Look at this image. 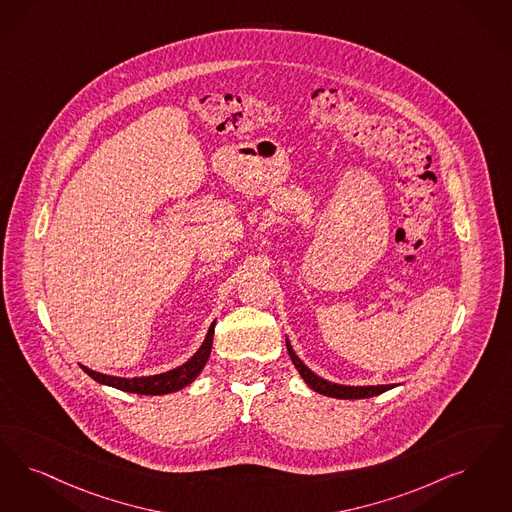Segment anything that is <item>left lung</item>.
Returning a JSON list of instances; mask_svg holds the SVG:
<instances>
[{
	"mask_svg": "<svg viewBox=\"0 0 512 512\" xmlns=\"http://www.w3.org/2000/svg\"><path fill=\"white\" fill-rule=\"evenodd\" d=\"M287 352L289 358L293 362V366L299 371V375L303 377V381L308 387L329 398H339V400H360V398H371L377 394H383L387 390L394 389L396 385H368V387H354V385H339V383H331L328 379L316 375L312 369L305 366V362L295 354V350L291 347L289 339L286 337Z\"/></svg>",
	"mask_w": 512,
	"mask_h": 512,
	"instance_id": "left-lung-1",
	"label": "left lung"
}]
</instances>
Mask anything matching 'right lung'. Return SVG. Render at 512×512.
I'll return each mask as SVG.
<instances>
[{"mask_svg": "<svg viewBox=\"0 0 512 512\" xmlns=\"http://www.w3.org/2000/svg\"><path fill=\"white\" fill-rule=\"evenodd\" d=\"M213 333H215V322L207 329L202 347L194 352L184 364L179 368L169 369L164 373L156 375H143V377H116V375H104L99 371L85 368L80 364V368L97 383L114 387V389L123 390V392H133V394H148V396H160V394H169L177 390L188 387L205 368L209 354H211V345H213Z\"/></svg>", "mask_w": 512, "mask_h": 512, "instance_id": "obj_1", "label": "right lung"}]
</instances>
